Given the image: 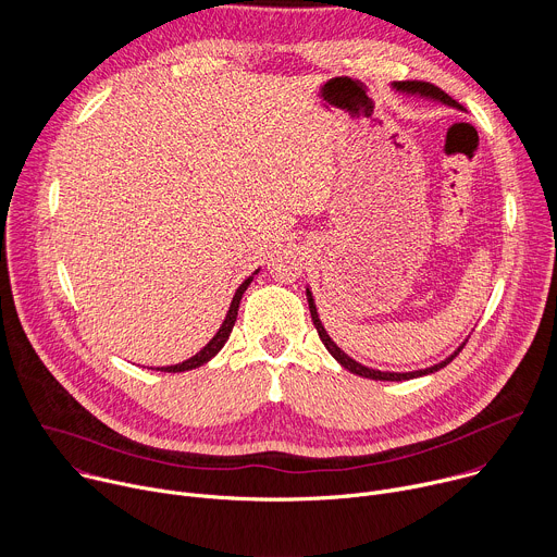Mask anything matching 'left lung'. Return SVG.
Wrapping results in <instances>:
<instances>
[{
  "label": "left lung",
  "mask_w": 557,
  "mask_h": 557,
  "mask_svg": "<svg viewBox=\"0 0 557 557\" xmlns=\"http://www.w3.org/2000/svg\"><path fill=\"white\" fill-rule=\"evenodd\" d=\"M394 88L396 90H401V92H410V95H421V97H430V99H436V101H441V103H445V106H451V108H460L449 95H445L438 86H434V84H428V82H399V84H394ZM306 297H308V308H310V317H312V324H314V329H317V333H320V339L324 342V346H326V350L346 368V370H350L352 374H359V376H366V379H374V381H408V379H417V376H423V374H432V372H436V370H441V368H445L460 350H462V346L454 352V355H449L445 361H441V363H436V366H432V368H425V370H414V372H381V370H372V368H366V366H361L359 361H355V359H350L331 337H329V333H326V329L322 326V322H320V314H317V308H314V301H312V295H310V290L306 288Z\"/></svg>",
  "instance_id": "obj_1"
}]
</instances>
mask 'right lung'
Segmentation results:
<instances>
[{
    "instance_id": "add662e5",
    "label": "right lung",
    "mask_w": 557,
    "mask_h": 557,
    "mask_svg": "<svg viewBox=\"0 0 557 557\" xmlns=\"http://www.w3.org/2000/svg\"><path fill=\"white\" fill-rule=\"evenodd\" d=\"M256 273H258V271H256ZM256 273H253V275H256ZM253 275H251V277H247V280L240 284V288L235 290L233 301H231V306H228V310H226V317H224V322H222L220 331L213 335V339H211V342H209V344H207L198 355H194L191 359H187V361H183V363L168 366V368H156V370H161V372H185V370L200 368L202 363H207L209 359H213V357L220 352V348L226 344V339H228V335H231V331H233L235 317H237V308H240V299H243L245 290L249 288V284L253 282Z\"/></svg>"
}]
</instances>
